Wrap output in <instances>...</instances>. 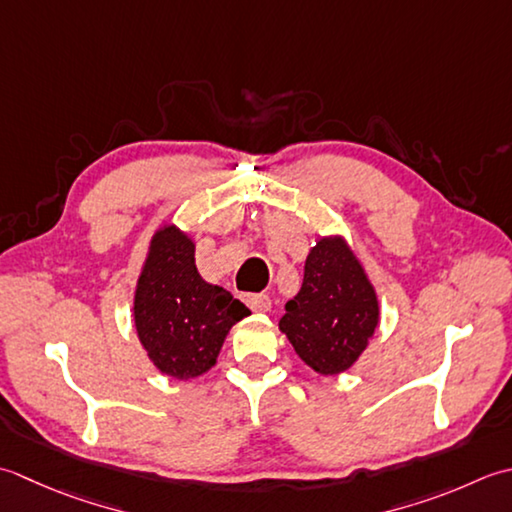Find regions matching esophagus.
<instances>
[{
  "label": "esophagus",
  "mask_w": 512,
  "mask_h": 512,
  "mask_svg": "<svg viewBox=\"0 0 512 512\" xmlns=\"http://www.w3.org/2000/svg\"><path fill=\"white\" fill-rule=\"evenodd\" d=\"M245 302L254 311H269L271 307V298L267 294H245Z\"/></svg>",
  "instance_id": "1"
}]
</instances>
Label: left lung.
<instances>
[{
	"label": "left lung",
	"instance_id": "left-lung-1",
	"mask_svg": "<svg viewBox=\"0 0 512 512\" xmlns=\"http://www.w3.org/2000/svg\"><path fill=\"white\" fill-rule=\"evenodd\" d=\"M378 316V298L358 258L340 238H322L307 256L302 287L285 305L280 331L302 362L336 375L367 349Z\"/></svg>",
	"mask_w": 512,
	"mask_h": 512
}]
</instances>
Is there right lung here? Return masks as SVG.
Returning a JSON list of instances; mask_svg holds the SVG:
<instances>
[{"instance_id": "add662e5", "label": "right lung", "mask_w": 512, "mask_h": 512, "mask_svg": "<svg viewBox=\"0 0 512 512\" xmlns=\"http://www.w3.org/2000/svg\"><path fill=\"white\" fill-rule=\"evenodd\" d=\"M247 314L241 300L201 278L190 238L172 225L154 234L134 294V325L156 369L176 380L205 373Z\"/></svg>"}]
</instances>
